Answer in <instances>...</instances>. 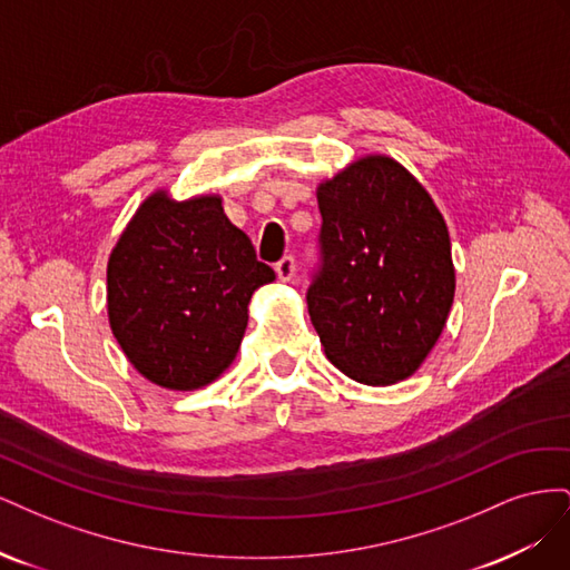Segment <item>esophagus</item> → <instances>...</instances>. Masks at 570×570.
Here are the masks:
<instances>
[{"label":"esophagus","mask_w":570,"mask_h":570,"mask_svg":"<svg viewBox=\"0 0 570 570\" xmlns=\"http://www.w3.org/2000/svg\"><path fill=\"white\" fill-rule=\"evenodd\" d=\"M295 271H297V266L292 256H283L281 262L275 264V273H278V281H283V283H289L292 278H295Z\"/></svg>","instance_id":"34e87169"}]
</instances>
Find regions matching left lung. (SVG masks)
<instances>
[{
	"mask_svg": "<svg viewBox=\"0 0 570 570\" xmlns=\"http://www.w3.org/2000/svg\"><path fill=\"white\" fill-rule=\"evenodd\" d=\"M321 268L306 292L325 356L364 385L416 373L440 340L456 275L446 223L425 187L368 154L316 189Z\"/></svg>",
	"mask_w": 570,
	"mask_h": 570,
	"instance_id": "8db88e82",
	"label": "left lung"
}]
</instances>
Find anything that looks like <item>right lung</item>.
I'll return each mask as SVG.
<instances>
[{
  "instance_id": "obj_1",
  "label": "right lung",
  "mask_w": 570,
  "mask_h": 570,
  "mask_svg": "<svg viewBox=\"0 0 570 570\" xmlns=\"http://www.w3.org/2000/svg\"><path fill=\"white\" fill-rule=\"evenodd\" d=\"M273 281L218 195L176 202L157 189L109 256L111 333L149 383L199 390L233 364L254 289Z\"/></svg>"
}]
</instances>
